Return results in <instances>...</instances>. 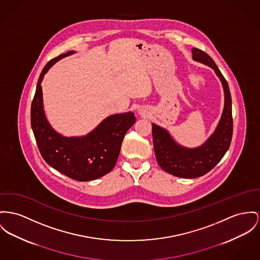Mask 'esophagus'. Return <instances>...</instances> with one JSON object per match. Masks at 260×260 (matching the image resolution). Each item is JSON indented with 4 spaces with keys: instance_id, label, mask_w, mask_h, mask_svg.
<instances>
[{
    "instance_id": "esophagus-1",
    "label": "esophagus",
    "mask_w": 260,
    "mask_h": 260,
    "mask_svg": "<svg viewBox=\"0 0 260 260\" xmlns=\"http://www.w3.org/2000/svg\"><path fill=\"white\" fill-rule=\"evenodd\" d=\"M140 114H145V112H143V110H140Z\"/></svg>"
}]
</instances>
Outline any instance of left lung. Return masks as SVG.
I'll use <instances>...</instances> for the list:
<instances>
[{
    "instance_id": "1",
    "label": "left lung",
    "mask_w": 260,
    "mask_h": 260,
    "mask_svg": "<svg viewBox=\"0 0 260 260\" xmlns=\"http://www.w3.org/2000/svg\"><path fill=\"white\" fill-rule=\"evenodd\" d=\"M192 58L215 71L224 88L225 105L214 133L198 148L190 149L178 145L166 129L152 124L154 149L159 167L165 172L182 178H195L210 172L225 156L233 136L232 98L224 76L204 51L192 48Z\"/></svg>"
}]
</instances>
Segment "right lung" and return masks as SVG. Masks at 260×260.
Masks as SVG:
<instances>
[{
	"label": "right lung",
	"instance_id": "1",
	"mask_svg": "<svg viewBox=\"0 0 260 260\" xmlns=\"http://www.w3.org/2000/svg\"><path fill=\"white\" fill-rule=\"evenodd\" d=\"M74 53L69 51L59 55L42 70L31 104L30 121L44 160L70 178L89 181L112 171L120 153L123 138L136 122V117L133 112L110 115L83 137H65L53 129L43 109L41 82L57 61Z\"/></svg>",
	"mask_w": 260,
	"mask_h": 260
}]
</instances>
